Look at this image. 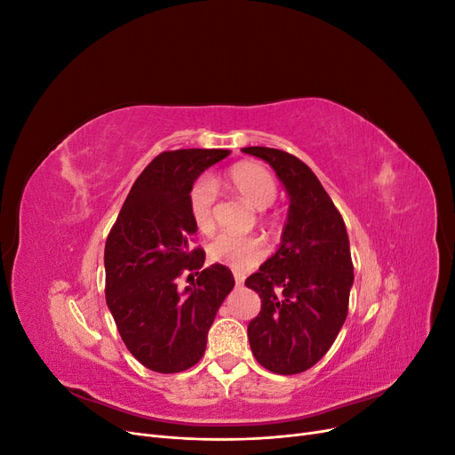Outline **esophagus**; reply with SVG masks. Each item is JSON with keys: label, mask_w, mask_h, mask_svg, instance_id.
I'll use <instances>...</instances> for the list:
<instances>
[{"label": "esophagus", "mask_w": 455, "mask_h": 455, "mask_svg": "<svg viewBox=\"0 0 455 455\" xmlns=\"http://www.w3.org/2000/svg\"><path fill=\"white\" fill-rule=\"evenodd\" d=\"M244 283V277H243V275H239V273H235V284L237 286H241Z\"/></svg>", "instance_id": "esophagus-1"}]
</instances>
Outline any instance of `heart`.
Masks as SVG:
<instances>
[{"label": "heart", "instance_id": "heart-1", "mask_svg": "<svg viewBox=\"0 0 455 455\" xmlns=\"http://www.w3.org/2000/svg\"><path fill=\"white\" fill-rule=\"evenodd\" d=\"M228 186L241 196L254 209H266L277 197V182L264 164L243 161L231 167L226 174ZM214 201L216 184L211 176H199L191 184L188 206L191 220L201 233L214 231ZM209 256L216 264L228 266L235 271H244L256 266L266 256V244L261 239L246 235H229L222 233L209 244Z\"/></svg>", "mask_w": 455, "mask_h": 455}]
</instances>
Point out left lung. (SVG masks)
I'll return each mask as SVG.
<instances>
[{
	"mask_svg": "<svg viewBox=\"0 0 455 455\" xmlns=\"http://www.w3.org/2000/svg\"><path fill=\"white\" fill-rule=\"evenodd\" d=\"M243 151L269 163L291 197L279 251L244 281L261 299L249 323L251 349L269 371L299 374L323 359L346 323L353 286L347 229L304 161L264 146Z\"/></svg>",
	"mask_w": 455,
	"mask_h": 455,
	"instance_id": "left-lung-1",
	"label": "left lung"
}]
</instances>
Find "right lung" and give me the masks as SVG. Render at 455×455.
<instances>
[{
    "label": "right lung",
    "instance_id": "obj_1",
    "mask_svg": "<svg viewBox=\"0 0 455 455\" xmlns=\"http://www.w3.org/2000/svg\"><path fill=\"white\" fill-rule=\"evenodd\" d=\"M228 156V149L163 151L136 178L106 239V304L134 359L159 374L201 361L214 316L235 286L222 264L201 269L204 251L189 244L197 231L189 188ZM184 270L192 284L178 289Z\"/></svg>",
    "mask_w": 455,
    "mask_h": 455
}]
</instances>
